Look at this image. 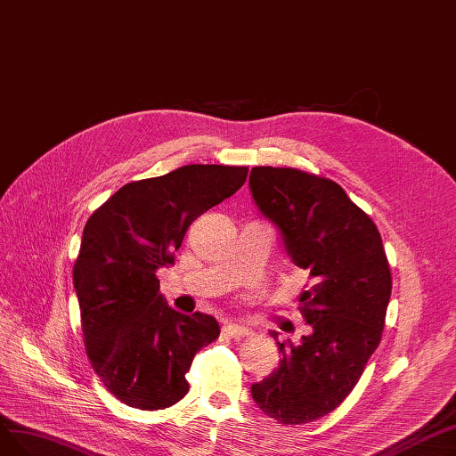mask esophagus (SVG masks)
<instances>
[{
    "label": "esophagus",
    "instance_id": "obj_1",
    "mask_svg": "<svg viewBox=\"0 0 456 456\" xmlns=\"http://www.w3.org/2000/svg\"><path fill=\"white\" fill-rule=\"evenodd\" d=\"M221 330H224V334L235 338V340H242V338L250 336L248 329L242 327V324H235V322H225L224 329H221Z\"/></svg>",
    "mask_w": 456,
    "mask_h": 456
}]
</instances>
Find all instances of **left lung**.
<instances>
[{"label":"left lung","mask_w":456,"mask_h":456,"mask_svg":"<svg viewBox=\"0 0 456 456\" xmlns=\"http://www.w3.org/2000/svg\"><path fill=\"white\" fill-rule=\"evenodd\" d=\"M252 197L275 224L292 262L309 273L300 314L311 334L279 344V369L252 397L279 424H307L351 394L382 340L392 271L374 221L332 179L256 166ZM277 338V332H271Z\"/></svg>","instance_id":"8db88e82"}]
</instances>
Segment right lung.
Listing matches in <instances>:
<instances>
[{"mask_svg":"<svg viewBox=\"0 0 456 456\" xmlns=\"http://www.w3.org/2000/svg\"><path fill=\"white\" fill-rule=\"evenodd\" d=\"M246 175V166L189 164L132 181L89 216L74 264L86 354L124 405H175L189 392L192 357L217 340L214 317L167 307L156 271L175 264L189 225Z\"/></svg>","mask_w":456,"mask_h":456,"instance_id":"right-lung-1","label":"right lung"}]
</instances>
